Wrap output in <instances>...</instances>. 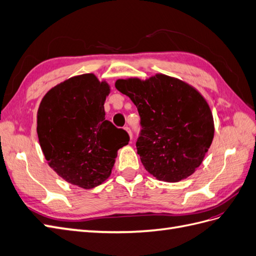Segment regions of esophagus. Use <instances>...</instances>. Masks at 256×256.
Here are the masks:
<instances>
[{
	"instance_id": "obj_1",
	"label": "esophagus",
	"mask_w": 256,
	"mask_h": 256,
	"mask_svg": "<svg viewBox=\"0 0 256 256\" xmlns=\"http://www.w3.org/2000/svg\"><path fill=\"white\" fill-rule=\"evenodd\" d=\"M125 130L128 132V134H129V136H130V140H131V138H132V132H131V129L127 126V127H125Z\"/></svg>"
}]
</instances>
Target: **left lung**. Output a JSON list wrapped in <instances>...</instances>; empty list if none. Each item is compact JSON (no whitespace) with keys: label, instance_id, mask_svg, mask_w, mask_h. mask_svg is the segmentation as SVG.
Masks as SVG:
<instances>
[{"label":"left lung","instance_id":"left-lung-1","mask_svg":"<svg viewBox=\"0 0 256 256\" xmlns=\"http://www.w3.org/2000/svg\"><path fill=\"white\" fill-rule=\"evenodd\" d=\"M115 88L138 108L142 129L136 150L146 171L168 182L194 173L214 134L205 98L188 83L161 74L145 81L120 79Z\"/></svg>","mask_w":256,"mask_h":256}]
</instances>
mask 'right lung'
Segmentation results:
<instances>
[{
  "mask_svg": "<svg viewBox=\"0 0 256 256\" xmlns=\"http://www.w3.org/2000/svg\"><path fill=\"white\" fill-rule=\"evenodd\" d=\"M110 85L92 74L72 76L52 88L37 112L38 140L50 168L83 189L111 175L118 150L129 142L124 129L106 120Z\"/></svg>",
  "mask_w": 256,
  "mask_h": 256,
  "instance_id": "1",
  "label": "right lung"
}]
</instances>
